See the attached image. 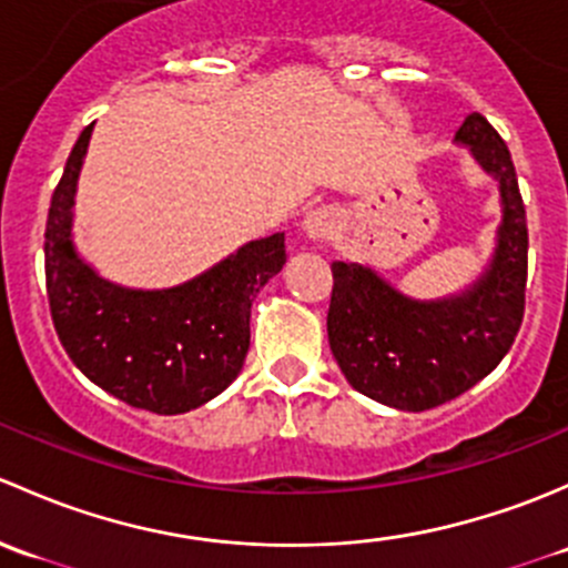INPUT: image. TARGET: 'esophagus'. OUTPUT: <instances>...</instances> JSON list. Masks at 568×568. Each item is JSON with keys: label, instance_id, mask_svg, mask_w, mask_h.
<instances>
[{"label": "esophagus", "instance_id": "obj_1", "mask_svg": "<svg viewBox=\"0 0 568 568\" xmlns=\"http://www.w3.org/2000/svg\"><path fill=\"white\" fill-rule=\"evenodd\" d=\"M333 226H336V219H333V213L327 207L312 210V213H306V219H303V232H306L312 241H325L333 232Z\"/></svg>", "mask_w": 568, "mask_h": 568}]
</instances>
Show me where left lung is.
Listing matches in <instances>:
<instances>
[{"label": "left lung", "instance_id": "8db88e82", "mask_svg": "<svg viewBox=\"0 0 568 568\" xmlns=\"http://www.w3.org/2000/svg\"><path fill=\"white\" fill-rule=\"evenodd\" d=\"M457 142L500 183L503 224L493 262L470 290L413 301L364 265L333 262L327 342L347 383L396 410H432L487 377L511 349L525 314L528 221L517 169L500 133L478 111Z\"/></svg>", "mask_w": 568, "mask_h": 568}]
</instances>
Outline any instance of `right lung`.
Instances as JSON below:
<instances>
[{
  "label": "right lung",
  "mask_w": 568,
  "mask_h": 568,
  "mask_svg": "<svg viewBox=\"0 0 568 568\" xmlns=\"http://www.w3.org/2000/svg\"><path fill=\"white\" fill-rule=\"evenodd\" d=\"M92 125L70 150L45 221V292L57 336L75 366L125 405L189 413L243 369L251 303L286 262L284 232L172 290H128L98 276L70 241L75 180Z\"/></svg>",
  "instance_id": "1"
}]
</instances>
